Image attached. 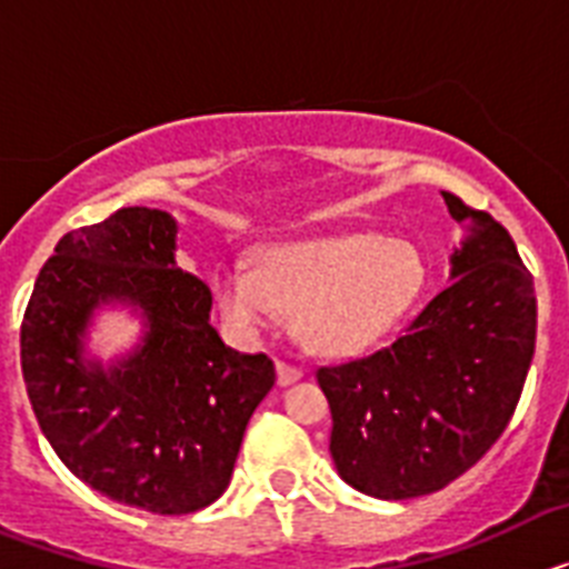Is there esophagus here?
<instances>
[{"label": "esophagus", "mask_w": 569, "mask_h": 569, "mask_svg": "<svg viewBox=\"0 0 569 569\" xmlns=\"http://www.w3.org/2000/svg\"><path fill=\"white\" fill-rule=\"evenodd\" d=\"M276 379H279L281 387H288V385H293V381L301 379V370L299 367L288 365V361H279V365H276Z\"/></svg>", "instance_id": "obj_1"}]
</instances>
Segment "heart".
<instances>
[{
  "label": "heart",
  "instance_id": "1",
  "mask_svg": "<svg viewBox=\"0 0 569 569\" xmlns=\"http://www.w3.org/2000/svg\"><path fill=\"white\" fill-rule=\"evenodd\" d=\"M425 281L419 250L373 233L284 241L261 250L256 268L216 273L213 299L230 328L259 336L296 313V336L321 356L359 353L410 310Z\"/></svg>",
  "mask_w": 569,
  "mask_h": 569
}]
</instances>
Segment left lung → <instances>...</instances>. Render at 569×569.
Masks as SVG:
<instances>
[{"label":"left lung","mask_w":569,"mask_h":569,"mask_svg":"<svg viewBox=\"0 0 569 569\" xmlns=\"http://www.w3.org/2000/svg\"><path fill=\"white\" fill-rule=\"evenodd\" d=\"M441 196L465 230L450 288L393 345L316 370L336 470L373 499H416L470 470L510 425L536 350V290L516 241Z\"/></svg>","instance_id":"obj_1"}]
</instances>
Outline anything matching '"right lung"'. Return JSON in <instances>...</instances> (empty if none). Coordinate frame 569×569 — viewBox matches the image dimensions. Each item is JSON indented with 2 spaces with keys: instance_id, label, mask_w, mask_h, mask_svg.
I'll return each instance as SVG.
<instances>
[{
  "instance_id": "right-lung-1",
  "label": "right lung",
  "mask_w": 569,
  "mask_h": 569,
  "mask_svg": "<svg viewBox=\"0 0 569 569\" xmlns=\"http://www.w3.org/2000/svg\"><path fill=\"white\" fill-rule=\"evenodd\" d=\"M116 300L143 313L146 336L102 368L83 356V330ZM210 305L208 284L176 264L164 210L122 208L70 230L39 270L22 319L28 399L64 467L119 505L184 516L228 490L276 367L224 345Z\"/></svg>"
}]
</instances>
